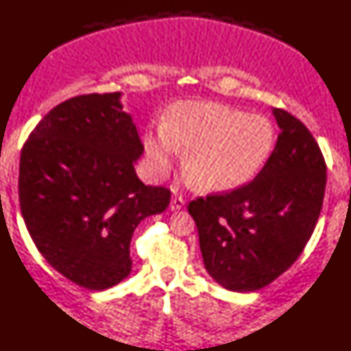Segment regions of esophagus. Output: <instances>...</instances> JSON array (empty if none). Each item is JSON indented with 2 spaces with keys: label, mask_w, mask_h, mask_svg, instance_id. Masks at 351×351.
Here are the masks:
<instances>
[{
  "label": "esophagus",
  "mask_w": 351,
  "mask_h": 351,
  "mask_svg": "<svg viewBox=\"0 0 351 351\" xmlns=\"http://www.w3.org/2000/svg\"><path fill=\"white\" fill-rule=\"evenodd\" d=\"M183 206H184V199L181 196H175L171 199V202H170L171 210H180V208Z\"/></svg>",
  "instance_id": "34e87169"
}]
</instances>
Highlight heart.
<instances>
[{
  "mask_svg": "<svg viewBox=\"0 0 351 351\" xmlns=\"http://www.w3.org/2000/svg\"><path fill=\"white\" fill-rule=\"evenodd\" d=\"M274 124L212 101H188L173 110L158 136L145 139L157 175H165L178 147L189 149L186 171L207 189H233L250 181L272 152Z\"/></svg>",
  "mask_w": 351,
  "mask_h": 351,
  "instance_id": "1",
  "label": "heart"
}]
</instances>
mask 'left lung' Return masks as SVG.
<instances>
[{
	"label": "left lung",
	"mask_w": 351,
	"mask_h": 351,
	"mask_svg": "<svg viewBox=\"0 0 351 351\" xmlns=\"http://www.w3.org/2000/svg\"><path fill=\"white\" fill-rule=\"evenodd\" d=\"M274 152L250 183L191 201L204 265L227 290L256 291L280 277L303 252L321 214L326 162L298 118L272 108Z\"/></svg>",
	"instance_id": "8db88e82"
}]
</instances>
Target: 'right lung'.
I'll list each match as a JSON object with an SVG mask.
<instances>
[{
	"mask_svg": "<svg viewBox=\"0 0 351 351\" xmlns=\"http://www.w3.org/2000/svg\"><path fill=\"white\" fill-rule=\"evenodd\" d=\"M119 99L87 94L56 105L21 152V212L35 246L68 280L94 291L130 275L132 233L171 197L137 178L144 145Z\"/></svg>",
	"mask_w": 351,
	"mask_h": 351,
	"instance_id": "add662e5",
	"label": "right lung"
}]
</instances>
